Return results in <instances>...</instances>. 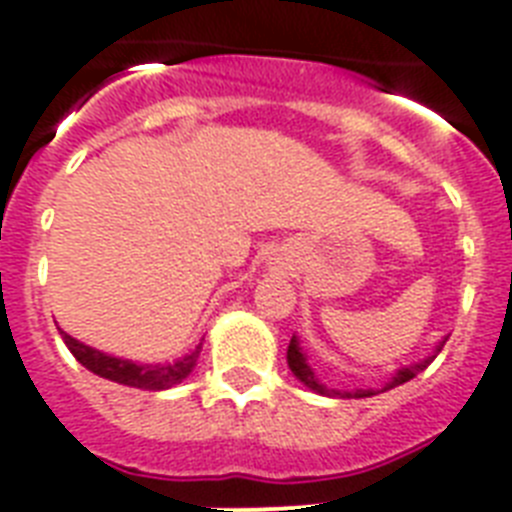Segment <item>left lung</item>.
I'll use <instances>...</instances> for the list:
<instances>
[{
    "label": "left lung",
    "mask_w": 512,
    "mask_h": 512,
    "mask_svg": "<svg viewBox=\"0 0 512 512\" xmlns=\"http://www.w3.org/2000/svg\"><path fill=\"white\" fill-rule=\"evenodd\" d=\"M446 345V337L441 342H438L436 348H433V353L425 358H420V361H414V364H404V366H398L396 372H393V377H390L382 388H358V390H335V388H329V385H324V382L319 380V374L313 372L311 364H308V356H305V350L300 348V340L297 337H292L289 340V348H287V364L289 369H292V374H295L297 380L303 382L305 388H311L313 393H319V396H332V398H369V396H377V393H385V390L390 388H398V385H404V382H409L412 377H417V374L422 372V369H428V364L433 361V358L441 353V348Z\"/></svg>",
    "instance_id": "1"
}]
</instances>
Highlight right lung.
Masks as SVG:
<instances>
[{"mask_svg":"<svg viewBox=\"0 0 512 512\" xmlns=\"http://www.w3.org/2000/svg\"><path fill=\"white\" fill-rule=\"evenodd\" d=\"M63 335V342L68 345V350L74 353V358L82 366H87L92 374L98 377H106L111 382H119V385H127V388H140V390H167L175 388L177 382H183L188 374L193 372V366L199 361L201 342L191 353H185L183 358H177L172 364H135L130 358H116L108 356L103 350H95L90 345H84L76 337Z\"/></svg>","mask_w":512,"mask_h":512,"instance_id":"obj_1","label":"right lung"}]
</instances>
